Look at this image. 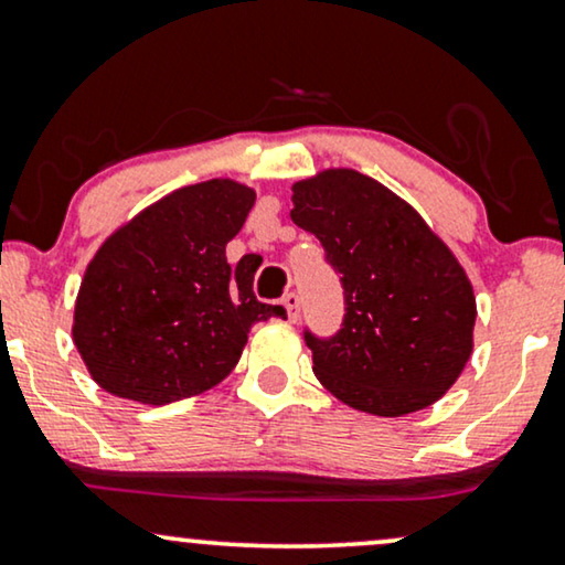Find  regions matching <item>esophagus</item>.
I'll return each instance as SVG.
<instances>
[{
  "mask_svg": "<svg viewBox=\"0 0 565 565\" xmlns=\"http://www.w3.org/2000/svg\"><path fill=\"white\" fill-rule=\"evenodd\" d=\"M284 307H287L289 320H297L299 318V295H295V291H289V295L284 297Z\"/></svg>",
  "mask_w": 565,
  "mask_h": 565,
  "instance_id": "obj_1",
  "label": "esophagus"
}]
</instances>
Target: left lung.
Here are the masks:
<instances>
[{"label": "left lung", "instance_id": "left-lung-1", "mask_svg": "<svg viewBox=\"0 0 565 565\" xmlns=\"http://www.w3.org/2000/svg\"><path fill=\"white\" fill-rule=\"evenodd\" d=\"M291 203L344 287L341 331L305 333L318 381L377 417L438 402L475 347V289L456 255L406 200L354 169L307 177Z\"/></svg>", "mask_w": 565, "mask_h": 565}]
</instances>
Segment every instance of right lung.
<instances>
[{"mask_svg":"<svg viewBox=\"0 0 565 565\" xmlns=\"http://www.w3.org/2000/svg\"><path fill=\"white\" fill-rule=\"evenodd\" d=\"M255 190L209 180L169 192L106 237L75 299L73 341L93 381L163 406L232 373L249 328L287 318L255 297V268L226 263Z\"/></svg>","mask_w":565,"mask_h":565,"instance_id":"1","label":"right lung"}]
</instances>
